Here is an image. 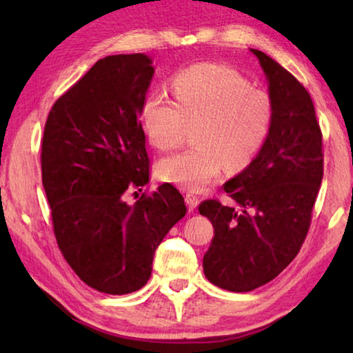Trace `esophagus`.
Listing matches in <instances>:
<instances>
[{"mask_svg":"<svg viewBox=\"0 0 353 353\" xmlns=\"http://www.w3.org/2000/svg\"><path fill=\"white\" fill-rule=\"evenodd\" d=\"M199 196H196V194H193V193H187L185 194V202H187V205H188V208L191 212L194 210L196 207L199 205Z\"/></svg>","mask_w":353,"mask_h":353,"instance_id":"esophagus-1","label":"esophagus"}]
</instances>
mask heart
Returning a JSON list of instances; mask_svg holds the SVG:
<instances>
[{
  "label": "heart",
  "mask_w": 353,
  "mask_h": 353,
  "mask_svg": "<svg viewBox=\"0 0 353 353\" xmlns=\"http://www.w3.org/2000/svg\"><path fill=\"white\" fill-rule=\"evenodd\" d=\"M176 104L160 94L145 99L140 124L148 141L160 151L181 145L193 129L194 148L168 155L157 163L160 181L190 191L204 190L225 166H248L265 145L272 123V101L250 87L236 71L201 63L172 81Z\"/></svg>",
  "instance_id": "1"
}]
</instances>
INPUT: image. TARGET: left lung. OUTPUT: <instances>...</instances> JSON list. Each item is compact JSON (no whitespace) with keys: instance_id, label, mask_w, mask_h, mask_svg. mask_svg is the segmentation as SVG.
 <instances>
[{"instance_id":"1","label":"left lung","mask_w":353,"mask_h":353,"mask_svg":"<svg viewBox=\"0 0 353 353\" xmlns=\"http://www.w3.org/2000/svg\"><path fill=\"white\" fill-rule=\"evenodd\" d=\"M266 74L272 123L265 145L246 170L224 183L235 205L201 202L214 236L204 255L213 285L235 292L271 282L305 241L324 176L322 132L312 97L290 71L250 50Z\"/></svg>"}]
</instances>
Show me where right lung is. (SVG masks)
<instances>
[{"label":"right lung","mask_w":353,"mask_h":353,"mask_svg":"<svg viewBox=\"0 0 353 353\" xmlns=\"http://www.w3.org/2000/svg\"><path fill=\"white\" fill-rule=\"evenodd\" d=\"M151 63L140 52L101 59L56 101L41 140L57 246L77 277L105 294L145 286L155 249L187 213L171 183L134 205L124 201L128 190L149 181L140 110Z\"/></svg>","instance_id":"1"}]
</instances>
